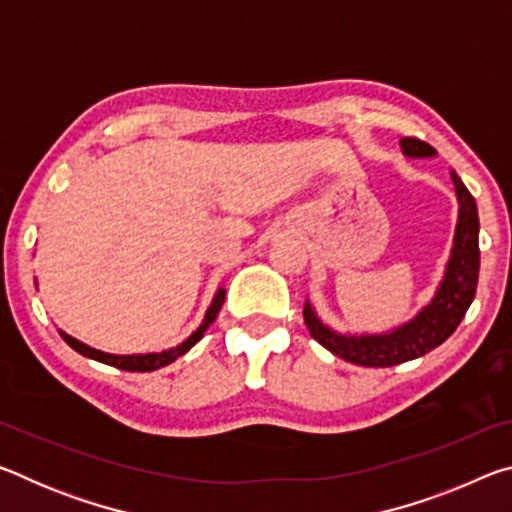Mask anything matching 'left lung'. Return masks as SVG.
Returning <instances> with one entry per match:
<instances>
[{
    "mask_svg": "<svg viewBox=\"0 0 512 512\" xmlns=\"http://www.w3.org/2000/svg\"><path fill=\"white\" fill-rule=\"evenodd\" d=\"M402 153L406 158H433L436 149L415 137H402ZM452 183L458 198V221L454 232V246L449 253L445 275L440 280L429 305L404 325L384 334H341L325 325L323 320L305 302V325L309 334L336 357L366 368H388L397 363L424 357V354L445 343L470 309L476 282H479V212L474 196L467 192L463 180L452 171Z\"/></svg>",
    "mask_w": 512,
    "mask_h": 512,
    "instance_id": "8db88e82",
    "label": "left lung"
}]
</instances>
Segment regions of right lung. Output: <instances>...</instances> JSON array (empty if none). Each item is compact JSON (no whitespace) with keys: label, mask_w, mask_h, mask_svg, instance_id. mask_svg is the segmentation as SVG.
<instances>
[{"label":"right lung","mask_w":512,"mask_h":512,"mask_svg":"<svg viewBox=\"0 0 512 512\" xmlns=\"http://www.w3.org/2000/svg\"><path fill=\"white\" fill-rule=\"evenodd\" d=\"M223 300H225V289L221 287L219 291L214 293V300H212V305L207 307V311H205V318H203L201 327H198L196 332L189 334L183 343L176 345V348H169V350H162V352H149V354H108V352L94 350V348H90V345H85L81 341H76L74 336L65 334L63 329H58V332H60V336H63L69 348L76 350L79 354H83V357L94 359V361H99V363H108V366H115L119 370H128V372H151V370H158V368L169 366L171 361H176L178 357H183L185 352L192 350L194 345L203 339V334L207 332V327L214 323V318H216V314H219Z\"/></svg>","instance_id":"obj_1"}]
</instances>
